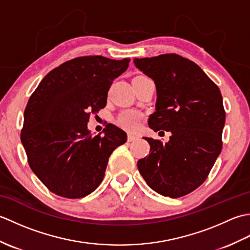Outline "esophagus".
I'll list each match as a JSON object with an SVG mask.
<instances>
[{"mask_svg":"<svg viewBox=\"0 0 250 250\" xmlns=\"http://www.w3.org/2000/svg\"><path fill=\"white\" fill-rule=\"evenodd\" d=\"M137 139H139V137H137L136 135H132V134L128 135V142H133V141H135Z\"/></svg>","mask_w":250,"mask_h":250,"instance_id":"34e87169","label":"esophagus"}]
</instances>
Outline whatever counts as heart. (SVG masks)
<instances>
[{
  "label": "heart",
  "instance_id": "b5f03b06",
  "mask_svg": "<svg viewBox=\"0 0 250 250\" xmlns=\"http://www.w3.org/2000/svg\"><path fill=\"white\" fill-rule=\"evenodd\" d=\"M143 119H144V116L141 111L135 109H124L117 117L116 122L121 128L128 131H135L140 128Z\"/></svg>",
  "mask_w": 250,
  "mask_h": 250
}]
</instances>
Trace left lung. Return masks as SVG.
I'll list each match as a JSON object with an SVG mask.
<instances>
[{
    "label": "left lung",
    "instance_id": "left-lung-1",
    "mask_svg": "<svg viewBox=\"0 0 250 250\" xmlns=\"http://www.w3.org/2000/svg\"><path fill=\"white\" fill-rule=\"evenodd\" d=\"M157 88L156 111L148 125L169 131L167 143L145 137L150 153L137 161L149 187L180 198L203 184L222 149L226 111L218 86L193 61L164 54L134 59Z\"/></svg>",
    "mask_w": 250,
    "mask_h": 250
}]
</instances>
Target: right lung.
<instances>
[{
	"label": "right lung",
	"mask_w": 250,
	"mask_h": 250,
	"mask_svg": "<svg viewBox=\"0 0 250 250\" xmlns=\"http://www.w3.org/2000/svg\"><path fill=\"white\" fill-rule=\"evenodd\" d=\"M129 62L78 57L50 71L32 93L20 137L31 169L51 192L81 199L102 183L108 158L126 133L108 124L103 135L92 136L87 125L105 107L113 81Z\"/></svg>",
	"instance_id": "1"
}]
</instances>
